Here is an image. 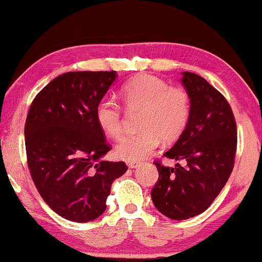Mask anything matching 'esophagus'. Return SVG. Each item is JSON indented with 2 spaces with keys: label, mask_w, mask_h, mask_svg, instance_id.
<instances>
[{
  "label": "esophagus",
  "mask_w": 262,
  "mask_h": 262,
  "mask_svg": "<svg viewBox=\"0 0 262 262\" xmlns=\"http://www.w3.org/2000/svg\"><path fill=\"white\" fill-rule=\"evenodd\" d=\"M127 166L128 168H138L141 166V163L139 162H127Z\"/></svg>",
  "instance_id": "34e87169"
}]
</instances>
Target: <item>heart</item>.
I'll return each instance as SVG.
<instances>
[{
    "mask_svg": "<svg viewBox=\"0 0 262 262\" xmlns=\"http://www.w3.org/2000/svg\"><path fill=\"white\" fill-rule=\"evenodd\" d=\"M121 100L128 112H142L141 132L119 141L116 155L121 160L139 161L159 145L177 141L187 127L191 117V98L182 87L170 85L152 75H139L123 87ZM99 126L112 138L123 134V111L112 98L100 100L95 110Z\"/></svg>",
    "mask_w": 262,
    "mask_h": 262,
    "instance_id": "b5f03b06",
    "label": "heart"
}]
</instances>
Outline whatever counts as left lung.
<instances>
[{"instance_id": "obj_1", "label": "left lung", "mask_w": 262, "mask_h": 262, "mask_svg": "<svg viewBox=\"0 0 262 262\" xmlns=\"http://www.w3.org/2000/svg\"><path fill=\"white\" fill-rule=\"evenodd\" d=\"M182 75L191 117L164 156L184 164L170 168L155 161L159 180L151 189L156 209L177 221L203 213L212 204L230 177L237 146V127L227 99L199 75Z\"/></svg>"}]
</instances>
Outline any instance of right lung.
Instances as JSON below:
<instances>
[{
	"label": "right lung",
	"mask_w": 262,
	"mask_h": 262,
	"mask_svg": "<svg viewBox=\"0 0 262 262\" xmlns=\"http://www.w3.org/2000/svg\"><path fill=\"white\" fill-rule=\"evenodd\" d=\"M116 71H70L53 78L31 103L25 144L32 180L44 202L68 221L101 216L125 162L101 160L112 149L95 110Z\"/></svg>",
	"instance_id": "obj_1"
}]
</instances>
